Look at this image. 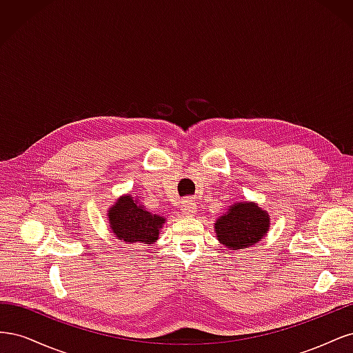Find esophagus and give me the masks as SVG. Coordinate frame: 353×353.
Segmentation results:
<instances>
[{
    "label": "esophagus",
    "instance_id": "34e87169",
    "mask_svg": "<svg viewBox=\"0 0 353 353\" xmlns=\"http://www.w3.org/2000/svg\"><path fill=\"white\" fill-rule=\"evenodd\" d=\"M181 212H183V215H185V216H191V215H194V212H196V203L191 200V199H185L184 201H183V206H181Z\"/></svg>",
    "mask_w": 353,
    "mask_h": 353
}]
</instances>
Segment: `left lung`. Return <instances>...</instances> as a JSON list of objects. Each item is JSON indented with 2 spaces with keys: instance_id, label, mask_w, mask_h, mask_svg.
<instances>
[{
  "instance_id": "left-lung-1",
  "label": "left lung",
  "mask_w": 353,
  "mask_h": 353,
  "mask_svg": "<svg viewBox=\"0 0 353 353\" xmlns=\"http://www.w3.org/2000/svg\"><path fill=\"white\" fill-rule=\"evenodd\" d=\"M270 227L268 213L254 203H237L215 223L218 240L230 249H245L258 243Z\"/></svg>"
}]
</instances>
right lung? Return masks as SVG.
Here are the masks:
<instances>
[{"label":"right lung","mask_w":353,"mask_h":353,"mask_svg":"<svg viewBox=\"0 0 353 353\" xmlns=\"http://www.w3.org/2000/svg\"><path fill=\"white\" fill-rule=\"evenodd\" d=\"M110 227L114 236L126 243L152 244L157 240L165 218L144 210L131 196L121 197L109 210Z\"/></svg>","instance_id":"right-lung-1"}]
</instances>
